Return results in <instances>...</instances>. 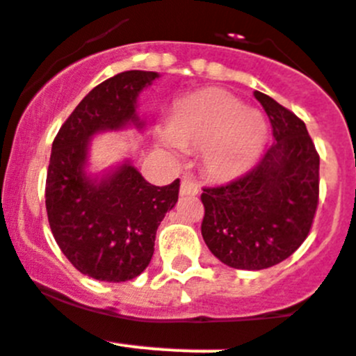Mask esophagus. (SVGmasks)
I'll return each instance as SVG.
<instances>
[{
  "instance_id": "34e87169",
  "label": "esophagus",
  "mask_w": 356,
  "mask_h": 356,
  "mask_svg": "<svg viewBox=\"0 0 356 356\" xmlns=\"http://www.w3.org/2000/svg\"><path fill=\"white\" fill-rule=\"evenodd\" d=\"M181 195H197L199 193V186H197L195 182H191L190 179H182L181 181Z\"/></svg>"
}]
</instances>
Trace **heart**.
<instances>
[{
  "label": "heart",
  "instance_id": "1",
  "mask_svg": "<svg viewBox=\"0 0 356 356\" xmlns=\"http://www.w3.org/2000/svg\"><path fill=\"white\" fill-rule=\"evenodd\" d=\"M267 138L264 114L247 109L231 92L209 89L179 102L156 141L168 156H179L182 148L202 152L206 175L215 181H231L254 165Z\"/></svg>",
  "mask_w": 356,
  "mask_h": 356
}]
</instances>
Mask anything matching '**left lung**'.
Returning <instances> with one entry per match:
<instances>
[{
  "label": "left lung",
  "instance_id": "obj_1",
  "mask_svg": "<svg viewBox=\"0 0 356 356\" xmlns=\"http://www.w3.org/2000/svg\"><path fill=\"white\" fill-rule=\"evenodd\" d=\"M272 125L274 143L236 181L204 188L202 238L222 264L242 270L274 267L298 251L319 202V154L307 125L254 91Z\"/></svg>",
  "mask_w": 356,
  "mask_h": 356
}]
</instances>
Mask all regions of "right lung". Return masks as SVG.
<instances>
[{
	"label": "right lung",
	"mask_w": 356,
	"mask_h": 356,
	"mask_svg": "<svg viewBox=\"0 0 356 356\" xmlns=\"http://www.w3.org/2000/svg\"><path fill=\"white\" fill-rule=\"evenodd\" d=\"M156 71H123L91 89L60 127L46 175V211L55 242L92 280H134L154 254L156 231L179 199V179L154 186L131 159L102 175L88 174L91 140L100 132L143 131L138 97Z\"/></svg>",
	"instance_id": "1"
}]
</instances>
